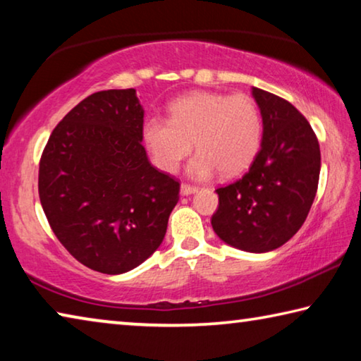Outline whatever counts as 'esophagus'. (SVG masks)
I'll use <instances>...</instances> for the list:
<instances>
[{"label":"esophagus","mask_w":361,"mask_h":361,"mask_svg":"<svg viewBox=\"0 0 361 361\" xmlns=\"http://www.w3.org/2000/svg\"><path fill=\"white\" fill-rule=\"evenodd\" d=\"M197 189H199L197 186H192V185H188V183H183L180 191H181L183 195H189V194H192V192L197 191Z\"/></svg>","instance_id":"1"}]
</instances>
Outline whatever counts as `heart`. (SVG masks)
Instances as JSON below:
<instances>
[{
	"mask_svg": "<svg viewBox=\"0 0 361 361\" xmlns=\"http://www.w3.org/2000/svg\"><path fill=\"white\" fill-rule=\"evenodd\" d=\"M143 142L152 162L173 173L194 148L188 166L194 178H209L219 170L235 176L250 167L261 148L259 108L248 95L191 92L169 105V119L151 116L143 122Z\"/></svg>",
	"mask_w": 361,
	"mask_h": 361,
	"instance_id": "obj_1",
	"label": "heart"
}]
</instances>
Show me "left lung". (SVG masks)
<instances>
[{
    "mask_svg": "<svg viewBox=\"0 0 361 361\" xmlns=\"http://www.w3.org/2000/svg\"><path fill=\"white\" fill-rule=\"evenodd\" d=\"M262 116L261 149L248 172L218 188L212 216L223 242L243 252L282 247L309 215L320 176V146L307 119L291 105L253 87Z\"/></svg>",
    "mask_w": 361,
    "mask_h": 361,
    "instance_id": "8db88e82",
    "label": "left lung"
}]
</instances>
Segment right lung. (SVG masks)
Masks as SVG:
<instances>
[{"label": "right lung", "mask_w": 361, "mask_h": 361, "mask_svg": "<svg viewBox=\"0 0 361 361\" xmlns=\"http://www.w3.org/2000/svg\"><path fill=\"white\" fill-rule=\"evenodd\" d=\"M143 116L135 89L95 92L59 122L39 161L54 234L81 264L109 276L156 252L178 202L180 183L146 156Z\"/></svg>", "instance_id": "obj_1"}]
</instances>
